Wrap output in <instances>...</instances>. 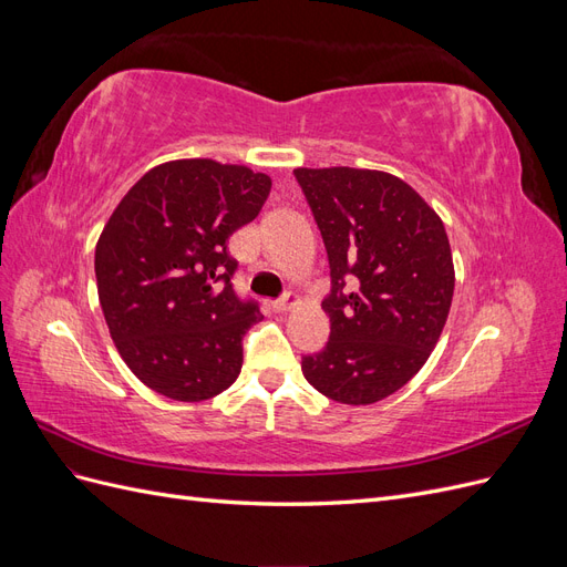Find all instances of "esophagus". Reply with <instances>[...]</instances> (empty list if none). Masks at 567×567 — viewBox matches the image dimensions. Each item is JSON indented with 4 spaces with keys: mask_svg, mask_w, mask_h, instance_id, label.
Wrapping results in <instances>:
<instances>
[{
    "mask_svg": "<svg viewBox=\"0 0 567 567\" xmlns=\"http://www.w3.org/2000/svg\"><path fill=\"white\" fill-rule=\"evenodd\" d=\"M296 305H298V296L293 293V290H286V293L279 300L271 302V310L274 312H288V310H293Z\"/></svg>",
    "mask_w": 567,
    "mask_h": 567,
    "instance_id": "obj_1",
    "label": "esophagus"
}]
</instances>
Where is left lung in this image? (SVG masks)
<instances>
[{"label": "left lung", "mask_w": 567, "mask_h": 567, "mask_svg": "<svg viewBox=\"0 0 567 567\" xmlns=\"http://www.w3.org/2000/svg\"><path fill=\"white\" fill-rule=\"evenodd\" d=\"M321 231L331 336L302 357L307 383L340 404H373L406 385L431 357L454 296L442 219L414 188L381 169L298 167Z\"/></svg>", "instance_id": "left-lung-1"}]
</instances>
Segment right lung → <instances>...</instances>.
Returning a JSON list of instances; mask_svg holds the SVG:
<instances>
[{"label": "right lung", "mask_w": 567, "mask_h": 567, "mask_svg": "<svg viewBox=\"0 0 567 567\" xmlns=\"http://www.w3.org/2000/svg\"><path fill=\"white\" fill-rule=\"evenodd\" d=\"M271 179L210 158L169 161L117 203L94 252L99 302L130 371L177 402H203L241 373L262 319L234 293L229 236L257 217Z\"/></svg>", "instance_id": "add662e5"}]
</instances>
